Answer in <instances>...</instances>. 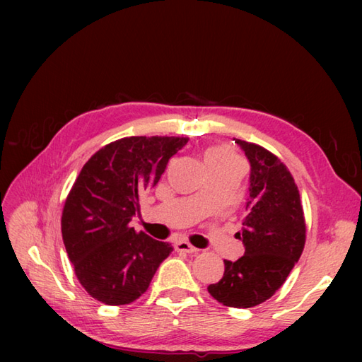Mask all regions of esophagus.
<instances>
[{
	"instance_id": "1",
	"label": "esophagus",
	"mask_w": 362,
	"mask_h": 362,
	"mask_svg": "<svg viewBox=\"0 0 362 362\" xmlns=\"http://www.w3.org/2000/svg\"><path fill=\"white\" fill-rule=\"evenodd\" d=\"M175 250L182 252V254H198L199 249H196L194 246H192L187 242H177L175 243Z\"/></svg>"
}]
</instances>
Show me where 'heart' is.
I'll return each instance as SVG.
<instances>
[{
	"label": "heart",
	"mask_w": 362,
	"mask_h": 362,
	"mask_svg": "<svg viewBox=\"0 0 362 362\" xmlns=\"http://www.w3.org/2000/svg\"><path fill=\"white\" fill-rule=\"evenodd\" d=\"M204 160L210 170L217 168H231L240 164L238 156L226 145H216L208 148L204 154Z\"/></svg>",
	"instance_id": "obj_1"
}]
</instances>
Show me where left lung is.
I'll use <instances>...</instances> for the list:
<instances>
[{"label": "left lung", "instance_id": "obj_1", "mask_svg": "<svg viewBox=\"0 0 362 362\" xmlns=\"http://www.w3.org/2000/svg\"><path fill=\"white\" fill-rule=\"evenodd\" d=\"M250 163V198L242 233L245 255L225 259L218 282L208 286L213 298L233 308H252L270 299L299 261L306 238L305 216L293 175L273 152L235 139Z\"/></svg>", "mask_w": 362, "mask_h": 362}]
</instances>
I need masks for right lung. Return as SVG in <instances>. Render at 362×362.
I'll use <instances>...</instances> for the list:
<instances>
[{
	"instance_id": "add662e5",
	"label": "right lung",
	"mask_w": 362,
	"mask_h": 362,
	"mask_svg": "<svg viewBox=\"0 0 362 362\" xmlns=\"http://www.w3.org/2000/svg\"><path fill=\"white\" fill-rule=\"evenodd\" d=\"M189 137L133 136L112 141L87 161L64 201L62 235L75 275L93 299L128 305L144 294L170 243L129 225L139 199L156 187Z\"/></svg>"
}]
</instances>
